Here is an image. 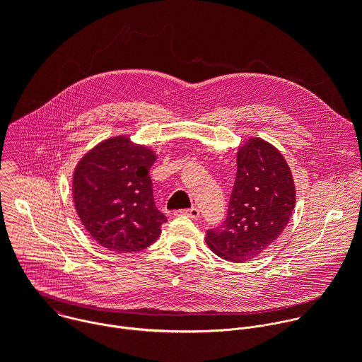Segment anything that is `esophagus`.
Instances as JSON below:
<instances>
[{
	"instance_id": "34e87169",
	"label": "esophagus",
	"mask_w": 362,
	"mask_h": 362,
	"mask_svg": "<svg viewBox=\"0 0 362 362\" xmlns=\"http://www.w3.org/2000/svg\"><path fill=\"white\" fill-rule=\"evenodd\" d=\"M176 216H187L190 219H197L200 216V211L197 208H190V209H186V211H177L175 212Z\"/></svg>"
}]
</instances>
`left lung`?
<instances>
[{
    "instance_id": "obj_1",
    "label": "left lung",
    "mask_w": 362,
    "mask_h": 362,
    "mask_svg": "<svg viewBox=\"0 0 362 362\" xmlns=\"http://www.w3.org/2000/svg\"><path fill=\"white\" fill-rule=\"evenodd\" d=\"M238 172L225 222L206 232V243L222 259L245 262L267 250L286 228L295 185L281 151L250 137L236 154Z\"/></svg>"
}]
</instances>
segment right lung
<instances>
[{"label":"right lung","instance_id":"obj_1","mask_svg":"<svg viewBox=\"0 0 362 362\" xmlns=\"http://www.w3.org/2000/svg\"><path fill=\"white\" fill-rule=\"evenodd\" d=\"M156 154L126 136L107 139L77 163L73 196L91 238L109 250L139 252L162 233L168 221L153 199L148 170Z\"/></svg>","mask_w":362,"mask_h":362}]
</instances>
